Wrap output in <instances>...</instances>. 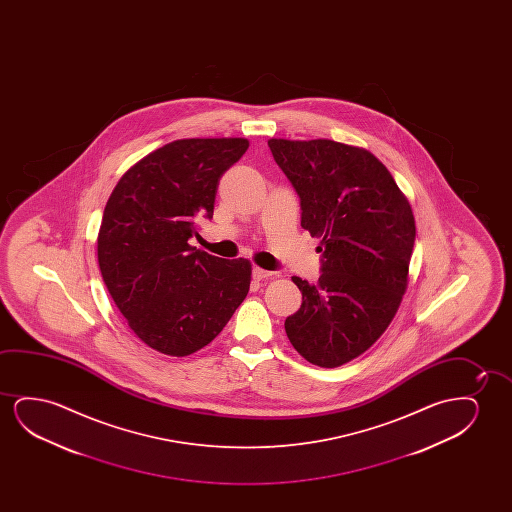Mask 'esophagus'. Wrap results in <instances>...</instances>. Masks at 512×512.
Instances as JSON below:
<instances>
[{
  "instance_id": "esophagus-1",
  "label": "esophagus",
  "mask_w": 512,
  "mask_h": 512,
  "mask_svg": "<svg viewBox=\"0 0 512 512\" xmlns=\"http://www.w3.org/2000/svg\"><path fill=\"white\" fill-rule=\"evenodd\" d=\"M253 280H264V278H269V276H273L271 271H266V269H262V267H253L252 271Z\"/></svg>"
}]
</instances>
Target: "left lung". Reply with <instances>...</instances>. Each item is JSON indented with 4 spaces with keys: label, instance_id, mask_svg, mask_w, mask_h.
<instances>
[{
    "label": "left lung",
    "instance_id": "left-lung-1",
    "mask_svg": "<svg viewBox=\"0 0 512 512\" xmlns=\"http://www.w3.org/2000/svg\"><path fill=\"white\" fill-rule=\"evenodd\" d=\"M267 145L301 197V225L322 238V276H294L302 292L285 320L295 350L318 367H339L392 323L406 294L416 225L407 197L378 157L332 140Z\"/></svg>",
    "mask_w": 512,
    "mask_h": 512
}]
</instances>
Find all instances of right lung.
Instances as JSON below:
<instances>
[{
  "mask_svg": "<svg viewBox=\"0 0 512 512\" xmlns=\"http://www.w3.org/2000/svg\"><path fill=\"white\" fill-rule=\"evenodd\" d=\"M245 138L171 141L127 169L99 227L101 276L127 325L152 350L187 357L210 344L245 301L252 262L189 245L213 217L218 182Z\"/></svg>",
  "mask_w": 512,
  "mask_h": 512,
  "instance_id": "obj_1",
  "label": "right lung"
}]
</instances>
